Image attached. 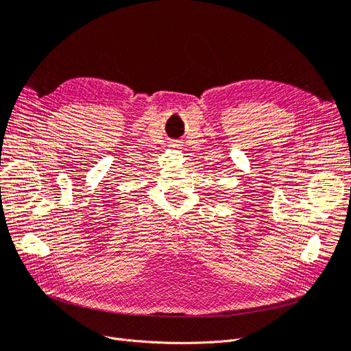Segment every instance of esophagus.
Returning a JSON list of instances; mask_svg holds the SVG:
<instances>
[{
    "label": "esophagus",
    "instance_id": "obj_1",
    "mask_svg": "<svg viewBox=\"0 0 351 351\" xmlns=\"http://www.w3.org/2000/svg\"><path fill=\"white\" fill-rule=\"evenodd\" d=\"M169 146H173V147H177V146H178V143H177V142H173V143H171V145H169Z\"/></svg>",
    "mask_w": 351,
    "mask_h": 351
}]
</instances>
